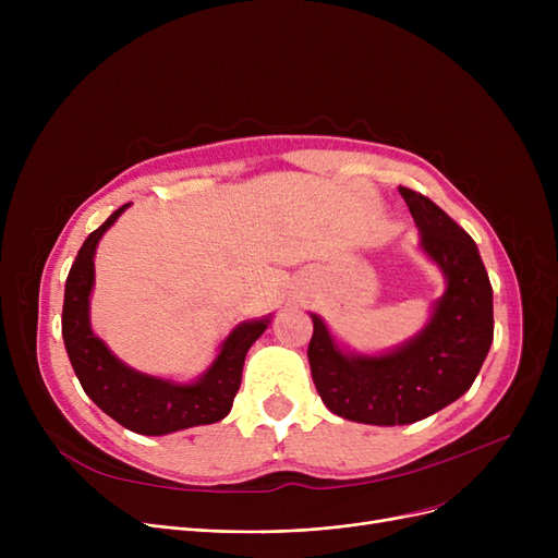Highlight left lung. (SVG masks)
Segmentation results:
<instances>
[{
	"mask_svg": "<svg viewBox=\"0 0 558 558\" xmlns=\"http://www.w3.org/2000/svg\"><path fill=\"white\" fill-rule=\"evenodd\" d=\"M418 230V248L446 278L425 328L385 353L341 345L312 314V379L332 414L366 425H409L459 400L473 387L493 343V289L480 248L427 196L400 187Z\"/></svg>",
	"mask_w": 558,
	"mask_h": 558,
	"instance_id": "1",
	"label": "left lung"
}]
</instances>
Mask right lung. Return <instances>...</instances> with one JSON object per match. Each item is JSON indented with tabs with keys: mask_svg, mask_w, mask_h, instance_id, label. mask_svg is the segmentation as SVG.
<instances>
[{
	"mask_svg": "<svg viewBox=\"0 0 558 558\" xmlns=\"http://www.w3.org/2000/svg\"><path fill=\"white\" fill-rule=\"evenodd\" d=\"M131 203L114 210L83 242L68 282L63 303V341L83 391L101 412L126 429L162 436L179 429L210 425L228 416L242 385L248 348L269 328L271 316L244 320L221 341L213 364L192 383H173L131 368L95 335L90 296L95 287V253L104 232Z\"/></svg>",
	"mask_w": 558,
	"mask_h": 558,
	"instance_id": "obj_1",
	"label": "right lung"
}]
</instances>
